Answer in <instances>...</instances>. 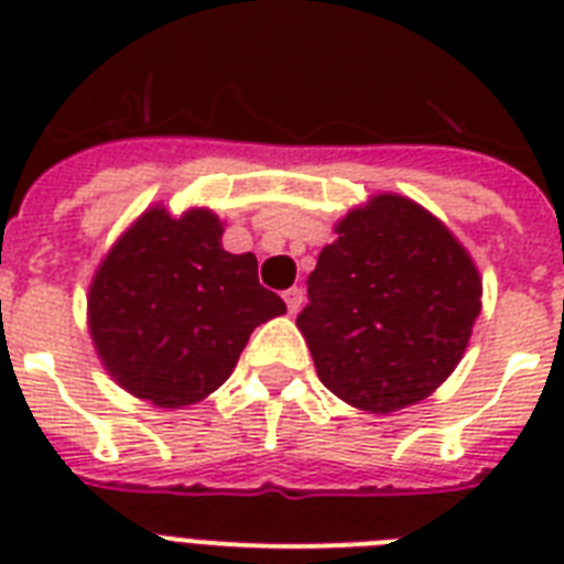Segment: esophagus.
Masks as SVG:
<instances>
[{"label": "esophagus", "instance_id": "esophagus-1", "mask_svg": "<svg viewBox=\"0 0 564 564\" xmlns=\"http://www.w3.org/2000/svg\"><path fill=\"white\" fill-rule=\"evenodd\" d=\"M283 301H286L290 313H299V307L304 304V290H301V286H292V290L283 292Z\"/></svg>", "mask_w": 564, "mask_h": 564}]
</instances>
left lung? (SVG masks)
<instances>
[{
  "instance_id": "obj_1",
  "label": "left lung",
  "mask_w": 564,
  "mask_h": 564,
  "mask_svg": "<svg viewBox=\"0 0 564 564\" xmlns=\"http://www.w3.org/2000/svg\"><path fill=\"white\" fill-rule=\"evenodd\" d=\"M336 234L295 322L330 392L369 412L403 410L456 369L480 316V274L454 234L401 195H377Z\"/></svg>"
}]
</instances>
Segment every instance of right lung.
I'll use <instances>...</instances> for the list:
<instances>
[{
    "mask_svg": "<svg viewBox=\"0 0 564 564\" xmlns=\"http://www.w3.org/2000/svg\"><path fill=\"white\" fill-rule=\"evenodd\" d=\"M210 210L143 213L90 286V330L105 369L158 406L219 389L257 325L286 313L257 281V257L228 254Z\"/></svg>",
    "mask_w": 564,
    "mask_h": 564,
    "instance_id": "add662e5",
    "label": "right lung"
}]
</instances>
